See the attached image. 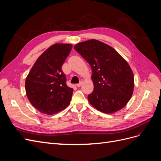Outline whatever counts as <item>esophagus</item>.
I'll return each mask as SVG.
<instances>
[{
	"label": "esophagus",
	"mask_w": 161,
	"mask_h": 161,
	"mask_svg": "<svg viewBox=\"0 0 161 161\" xmlns=\"http://www.w3.org/2000/svg\"><path fill=\"white\" fill-rule=\"evenodd\" d=\"M82 85V81H80L79 83H78V84H76V86H78V87H80V86H81V85Z\"/></svg>",
	"instance_id": "34e87169"
}]
</instances>
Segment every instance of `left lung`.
I'll return each instance as SVG.
<instances>
[{"label":"left lung","instance_id":"obj_1","mask_svg":"<svg viewBox=\"0 0 161 161\" xmlns=\"http://www.w3.org/2000/svg\"><path fill=\"white\" fill-rule=\"evenodd\" d=\"M74 48L92 69L94 89L88 95L89 103L105 114L122 109L131 99L134 86L128 62L113 47L96 40L79 43Z\"/></svg>","mask_w":161,"mask_h":161}]
</instances>
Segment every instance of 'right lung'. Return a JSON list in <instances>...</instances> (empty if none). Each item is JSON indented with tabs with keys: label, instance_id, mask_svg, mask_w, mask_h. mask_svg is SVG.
I'll use <instances>...</instances> for the list:
<instances>
[{
	"label": "right lung",
	"instance_id": "1",
	"mask_svg": "<svg viewBox=\"0 0 161 161\" xmlns=\"http://www.w3.org/2000/svg\"><path fill=\"white\" fill-rule=\"evenodd\" d=\"M72 47L65 43L52 45L37 58L26 78L27 98L42 114H57L70 103L73 89L67 86L62 66Z\"/></svg>",
	"mask_w": 161,
	"mask_h": 161
}]
</instances>
